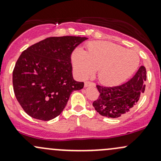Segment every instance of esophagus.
Segmentation results:
<instances>
[{
  "mask_svg": "<svg viewBox=\"0 0 161 161\" xmlns=\"http://www.w3.org/2000/svg\"><path fill=\"white\" fill-rule=\"evenodd\" d=\"M85 86L88 87V86H95V83L92 82H90V81H86L85 82Z\"/></svg>",
  "mask_w": 161,
  "mask_h": 161,
  "instance_id": "1",
  "label": "esophagus"
}]
</instances>
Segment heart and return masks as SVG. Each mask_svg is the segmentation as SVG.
Here are the masks:
<instances>
[{"instance_id":"heart-1","label":"heart","mask_w":161,"mask_h":161,"mask_svg":"<svg viewBox=\"0 0 161 161\" xmlns=\"http://www.w3.org/2000/svg\"><path fill=\"white\" fill-rule=\"evenodd\" d=\"M86 47L87 51L76 48L71 53L73 69L81 79L98 69L100 82L118 86L129 79L139 67V55L133 50L107 41L90 42Z\"/></svg>"}]
</instances>
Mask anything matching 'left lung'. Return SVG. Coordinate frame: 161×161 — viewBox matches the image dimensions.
<instances>
[{
	"instance_id": "left-lung-1",
	"label": "left lung",
	"mask_w": 161,
	"mask_h": 161,
	"mask_svg": "<svg viewBox=\"0 0 161 161\" xmlns=\"http://www.w3.org/2000/svg\"><path fill=\"white\" fill-rule=\"evenodd\" d=\"M147 70L141 66L134 76L128 82L116 86L97 85L100 92L92 106L102 116L116 118L125 114L139 101L145 91Z\"/></svg>"
}]
</instances>
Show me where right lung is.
Segmentation results:
<instances>
[{
    "label": "right lung",
    "instance_id": "add662e5",
    "mask_svg": "<svg viewBox=\"0 0 161 161\" xmlns=\"http://www.w3.org/2000/svg\"><path fill=\"white\" fill-rule=\"evenodd\" d=\"M87 40L80 36L48 37L24 50L13 70L14 95L32 118L50 121L62 112L71 93L83 88L72 77L71 54Z\"/></svg>",
    "mask_w": 161,
    "mask_h": 161
}]
</instances>
